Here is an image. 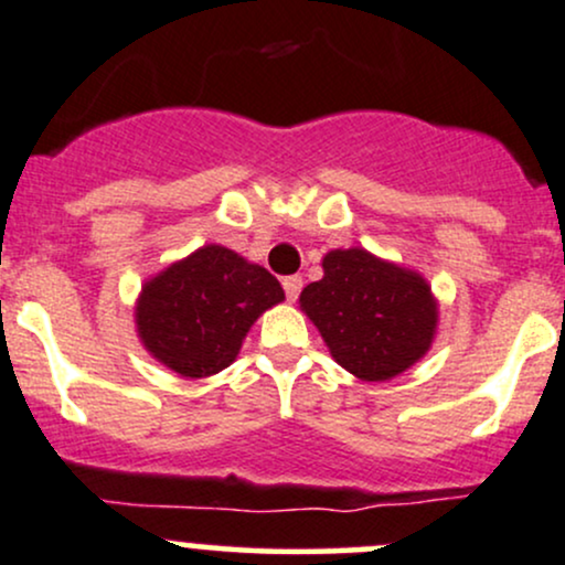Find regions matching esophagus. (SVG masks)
Listing matches in <instances>:
<instances>
[{"label": "esophagus", "instance_id": "obj_1", "mask_svg": "<svg viewBox=\"0 0 565 565\" xmlns=\"http://www.w3.org/2000/svg\"><path fill=\"white\" fill-rule=\"evenodd\" d=\"M282 288H285V299L296 301V299H299L301 288H303V280L299 275H290V277H285V280H282Z\"/></svg>", "mask_w": 565, "mask_h": 565}]
</instances>
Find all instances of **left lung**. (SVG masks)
<instances>
[{"mask_svg": "<svg viewBox=\"0 0 565 565\" xmlns=\"http://www.w3.org/2000/svg\"><path fill=\"white\" fill-rule=\"evenodd\" d=\"M326 277L301 290V309L335 363L365 382H386L429 350L437 307L416 271L350 248L322 258Z\"/></svg>", "mask_w": 565, "mask_h": 565, "instance_id": "obj_1", "label": "left lung"}]
</instances>
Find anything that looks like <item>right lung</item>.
I'll return each mask as SVG.
<instances>
[{"label":"right lung","mask_w":565,"mask_h":565,"mask_svg":"<svg viewBox=\"0 0 565 565\" xmlns=\"http://www.w3.org/2000/svg\"><path fill=\"white\" fill-rule=\"evenodd\" d=\"M282 299V285L264 266L205 245L143 285L138 333L170 371L213 376L237 358L256 317Z\"/></svg>","instance_id":"obj_1"}]
</instances>
